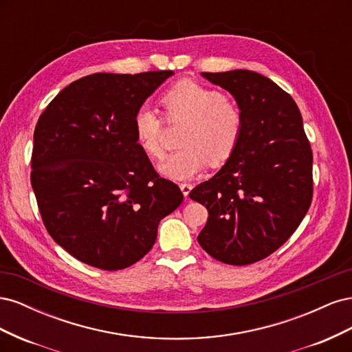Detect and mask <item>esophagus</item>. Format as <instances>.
<instances>
[{"label":"esophagus","mask_w":352,"mask_h":352,"mask_svg":"<svg viewBox=\"0 0 352 352\" xmlns=\"http://www.w3.org/2000/svg\"><path fill=\"white\" fill-rule=\"evenodd\" d=\"M179 188H180V190H182V194L185 195V197H188L189 195V192H190V190H192V185H190V184H180L179 185Z\"/></svg>","instance_id":"esophagus-1"}]
</instances>
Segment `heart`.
<instances>
[{
  "mask_svg": "<svg viewBox=\"0 0 352 352\" xmlns=\"http://www.w3.org/2000/svg\"><path fill=\"white\" fill-rule=\"evenodd\" d=\"M166 119L188 122L180 136V148L170 155L160 172L175 180L192 179L208 164H225L236 151L243 131V116L235 102L219 89L184 79L160 95ZM136 145L151 160L166 155L163 142L164 117L151 105L142 104L132 117Z\"/></svg>",
  "mask_w": 352,
  "mask_h": 352,
  "instance_id": "heart-1",
  "label": "heart"
}]
</instances>
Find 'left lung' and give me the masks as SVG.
<instances>
[{"instance_id":"8db88e82","label":"left lung","mask_w":352,"mask_h":352,"mask_svg":"<svg viewBox=\"0 0 352 352\" xmlns=\"http://www.w3.org/2000/svg\"><path fill=\"white\" fill-rule=\"evenodd\" d=\"M229 91L243 116L236 151L189 192L208 210L198 242L212 258L247 265L291 238L313 199V151L296 102L251 70L202 72Z\"/></svg>"}]
</instances>
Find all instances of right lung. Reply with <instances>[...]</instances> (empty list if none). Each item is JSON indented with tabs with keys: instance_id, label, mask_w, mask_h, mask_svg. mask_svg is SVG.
Wrapping results in <instances>:
<instances>
[{
	"instance_id": "1",
	"label": "right lung",
	"mask_w": 352,
	"mask_h": 352,
	"mask_svg": "<svg viewBox=\"0 0 352 352\" xmlns=\"http://www.w3.org/2000/svg\"><path fill=\"white\" fill-rule=\"evenodd\" d=\"M172 70L94 73L72 82L39 116L30 184L60 247L101 270L153 248L163 217L184 201L135 142L133 113Z\"/></svg>"
}]
</instances>
